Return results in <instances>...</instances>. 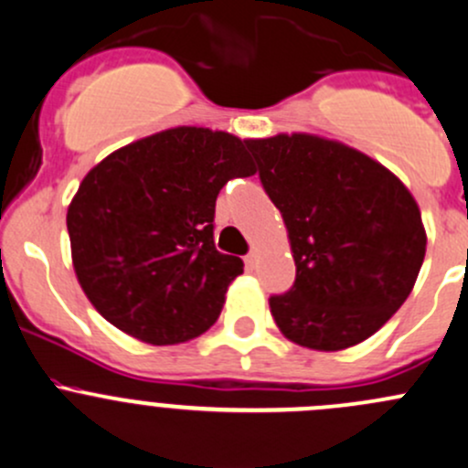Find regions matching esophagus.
<instances>
[{
	"mask_svg": "<svg viewBox=\"0 0 468 468\" xmlns=\"http://www.w3.org/2000/svg\"><path fill=\"white\" fill-rule=\"evenodd\" d=\"M257 263H259V252H257V250H252V252L245 257V266H248L250 270H254V268H257Z\"/></svg>",
	"mask_w": 468,
	"mask_h": 468,
	"instance_id": "obj_1",
	"label": "esophagus"
}]
</instances>
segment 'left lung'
I'll return each mask as SVG.
<instances>
[{
	"instance_id": "obj_1",
	"label": "left lung",
	"mask_w": 468,
	"mask_h": 468,
	"mask_svg": "<svg viewBox=\"0 0 468 468\" xmlns=\"http://www.w3.org/2000/svg\"><path fill=\"white\" fill-rule=\"evenodd\" d=\"M282 211L295 286L270 297L295 345L340 351L374 335L412 292L426 257L417 200L389 168L335 139H245Z\"/></svg>"
}]
</instances>
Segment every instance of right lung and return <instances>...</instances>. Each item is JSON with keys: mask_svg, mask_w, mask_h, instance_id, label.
<instances>
[{"mask_svg": "<svg viewBox=\"0 0 468 468\" xmlns=\"http://www.w3.org/2000/svg\"><path fill=\"white\" fill-rule=\"evenodd\" d=\"M257 173L225 130L177 126L117 148L67 207L71 263L91 306L148 345L198 338L243 261L214 245L218 191Z\"/></svg>", "mask_w": 468, "mask_h": 468, "instance_id": "obj_1", "label": "right lung"}]
</instances>
